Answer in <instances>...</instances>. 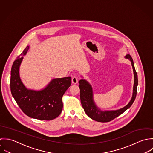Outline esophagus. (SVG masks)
<instances>
[{"instance_id": "esophagus-1", "label": "esophagus", "mask_w": 153, "mask_h": 153, "mask_svg": "<svg viewBox=\"0 0 153 153\" xmlns=\"http://www.w3.org/2000/svg\"><path fill=\"white\" fill-rule=\"evenodd\" d=\"M71 80H72V83L74 85H76L78 83V78L76 76H73L71 79Z\"/></svg>"}]
</instances>
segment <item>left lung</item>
Returning <instances> with one entry per match:
<instances>
[{
	"instance_id": "obj_1",
	"label": "left lung",
	"mask_w": 153,
	"mask_h": 153,
	"mask_svg": "<svg viewBox=\"0 0 153 153\" xmlns=\"http://www.w3.org/2000/svg\"><path fill=\"white\" fill-rule=\"evenodd\" d=\"M126 59H129L131 61L132 66L133 68L134 74V85L133 88L132 97L129 103L124 108L117 111H103L97 108L93 99V92L91 86L85 80H80L79 83V88L80 91V100L82 105L84 109L86 114L92 120L100 122H107L111 121L114 120L119 115H121L126 110L131 107L134 103L137 93V86H138V76L135 70L134 62L132 57L129 54H127L125 57Z\"/></svg>"
}]
</instances>
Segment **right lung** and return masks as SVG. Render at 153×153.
<instances>
[{
    "label": "right lung",
    "instance_id": "1",
    "mask_svg": "<svg viewBox=\"0 0 153 153\" xmlns=\"http://www.w3.org/2000/svg\"><path fill=\"white\" fill-rule=\"evenodd\" d=\"M29 49L27 46L15 60L11 68L10 91L22 112L32 118L50 121L60 115L62 109V97L71 84V77L54 79L40 91L27 89L19 73L20 64Z\"/></svg>",
    "mask_w": 153,
    "mask_h": 153
}]
</instances>
